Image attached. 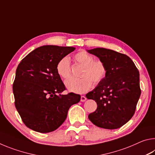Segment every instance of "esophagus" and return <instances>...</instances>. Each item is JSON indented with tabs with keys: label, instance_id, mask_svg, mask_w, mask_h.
<instances>
[{
	"label": "esophagus",
	"instance_id": "obj_1",
	"mask_svg": "<svg viewBox=\"0 0 155 155\" xmlns=\"http://www.w3.org/2000/svg\"><path fill=\"white\" fill-rule=\"evenodd\" d=\"M86 100H87V98H86L85 96H81V102H85Z\"/></svg>",
	"mask_w": 155,
	"mask_h": 155
}]
</instances>
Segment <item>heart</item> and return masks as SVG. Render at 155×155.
Masks as SVG:
<instances>
[{
    "mask_svg": "<svg viewBox=\"0 0 155 155\" xmlns=\"http://www.w3.org/2000/svg\"><path fill=\"white\" fill-rule=\"evenodd\" d=\"M74 59L83 65V76L81 78H70L65 82L68 91L76 94H83L89 91L95 84L102 82L107 75V68L103 61L94 60V57L85 51L78 52L74 55ZM57 72L61 78L68 79L71 75L70 62L67 57L59 60L56 66Z\"/></svg>",
    "mask_w": 155,
    "mask_h": 155,
    "instance_id": "1",
    "label": "heart"
}]
</instances>
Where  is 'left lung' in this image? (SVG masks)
<instances>
[{"label":"left lung","mask_w":155,"mask_h":155,"mask_svg":"<svg viewBox=\"0 0 155 155\" xmlns=\"http://www.w3.org/2000/svg\"><path fill=\"white\" fill-rule=\"evenodd\" d=\"M107 68L104 79L86 94L96 101L97 109L88 115L94 124L107 129L120 128L134 115L141 95L140 73L129 57L113 50H87Z\"/></svg>","instance_id":"1"}]
</instances>
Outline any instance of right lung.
I'll list each match as a JSON object with an SVG mask.
<instances>
[{"instance_id": "right-lung-1", "label": "right lung", "mask_w": 155, "mask_h": 155, "mask_svg": "<svg viewBox=\"0 0 155 155\" xmlns=\"http://www.w3.org/2000/svg\"><path fill=\"white\" fill-rule=\"evenodd\" d=\"M74 47L47 45L37 48L20 61L13 84L15 106L24 124L41 133L61 126L79 94H61L65 90L56 66Z\"/></svg>"}]
</instances>
